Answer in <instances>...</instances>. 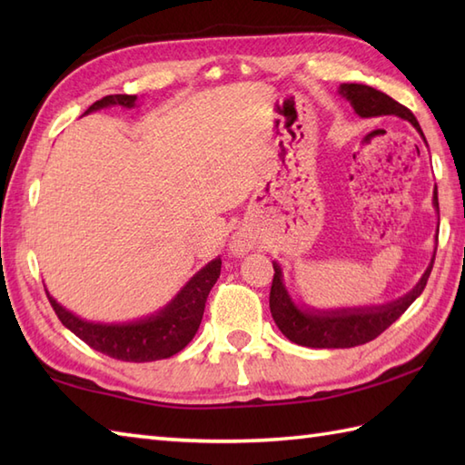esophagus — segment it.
I'll return each mask as SVG.
<instances>
[{"label": "esophagus", "instance_id": "obj_1", "mask_svg": "<svg viewBox=\"0 0 465 465\" xmlns=\"http://www.w3.org/2000/svg\"><path fill=\"white\" fill-rule=\"evenodd\" d=\"M252 248V238L248 233H235L232 240V252L233 253H243L245 250Z\"/></svg>", "mask_w": 465, "mask_h": 465}]
</instances>
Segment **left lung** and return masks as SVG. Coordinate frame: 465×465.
<instances>
[{
  "mask_svg": "<svg viewBox=\"0 0 465 465\" xmlns=\"http://www.w3.org/2000/svg\"><path fill=\"white\" fill-rule=\"evenodd\" d=\"M341 94L351 102L358 115H400L403 120L411 122L413 127L423 135L416 115L388 94L361 84H345L341 85ZM423 140H426V137H423ZM433 203H436L440 210L438 192H433ZM431 268L433 265H430L420 283L406 295V298H401L390 305H383V308L308 313L298 310L292 303L290 295L282 283L280 265H273L275 273L270 290L272 318L285 338L298 345H305V348H353V345L368 343L378 338L380 333L388 330L390 325L396 322L413 302H416L418 295L426 288Z\"/></svg>",
  "mask_w": 465,
  "mask_h": 465,
  "instance_id": "1",
  "label": "left lung"
}]
</instances>
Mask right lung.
I'll list each match as a JSON object with an SVG mask.
<instances>
[{
  "mask_svg": "<svg viewBox=\"0 0 465 465\" xmlns=\"http://www.w3.org/2000/svg\"><path fill=\"white\" fill-rule=\"evenodd\" d=\"M135 100V95L125 94L105 95L94 105L87 107L85 114L107 105L134 107ZM220 272L222 260H213L212 263H207L202 272L193 275L190 283L177 293V298L163 312L153 315L150 320L127 325H104L84 322L75 318L74 313L64 310L47 292L45 293L59 322L95 351H102L110 355V358L122 361H155L182 351L192 341L202 323L207 295H210L213 283L220 278Z\"/></svg>",
  "mask_w": 465,
  "mask_h": 465,
  "instance_id": "1",
  "label": "right lung"
}]
</instances>
